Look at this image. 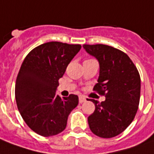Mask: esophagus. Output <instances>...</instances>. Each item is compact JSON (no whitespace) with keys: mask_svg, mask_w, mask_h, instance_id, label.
Here are the masks:
<instances>
[{"mask_svg":"<svg viewBox=\"0 0 154 154\" xmlns=\"http://www.w3.org/2000/svg\"><path fill=\"white\" fill-rule=\"evenodd\" d=\"M86 100V99L84 97V96H82V95H80L79 97V103H83V102H85Z\"/></svg>","mask_w":154,"mask_h":154,"instance_id":"34e87169","label":"esophagus"}]
</instances>
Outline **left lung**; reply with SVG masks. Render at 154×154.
Listing matches in <instances>:
<instances>
[{"label": "left lung", "mask_w": 154, "mask_h": 154, "mask_svg": "<svg viewBox=\"0 0 154 154\" xmlns=\"http://www.w3.org/2000/svg\"><path fill=\"white\" fill-rule=\"evenodd\" d=\"M89 54L99 61L100 75L94 91L106 100L95 104V111L88 117L91 132L103 138L119 135L128 128L138 109L141 79L137 67L122 51L113 47L84 44Z\"/></svg>", "instance_id": "left-lung-1"}]
</instances>
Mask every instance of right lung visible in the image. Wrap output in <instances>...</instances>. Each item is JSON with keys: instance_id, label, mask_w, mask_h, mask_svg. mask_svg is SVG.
Instances as JSON below:
<instances>
[{"instance_id": "add662e5", "label": "right lung", "mask_w": 154, "mask_h": 154, "mask_svg": "<svg viewBox=\"0 0 154 154\" xmlns=\"http://www.w3.org/2000/svg\"><path fill=\"white\" fill-rule=\"evenodd\" d=\"M80 48L79 44L49 42L36 47L22 62L15 86L17 106L26 125L39 135L63 132L69 113L79 103L78 95L62 99L56 90Z\"/></svg>"}]
</instances>
